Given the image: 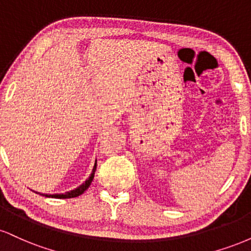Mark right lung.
<instances>
[{"instance_id":"add662e5","label":"right lung","mask_w":251,"mask_h":251,"mask_svg":"<svg viewBox=\"0 0 251 251\" xmlns=\"http://www.w3.org/2000/svg\"><path fill=\"white\" fill-rule=\"evenodd\" d=\"M97 170V162L94 164V168H93V171H92V174L89 177L86 179L85 183H82L81 185L79 186V188L72 190L70 192H66V194H55V195H42V196H46V197H50V198H74V197H77V196L82 195L83 192L86 191V190L88 189V186L91 185L92 180H93L94 178V172H96ZM36 194H39V192H36Z\"/></svg>"}]
</instances>
